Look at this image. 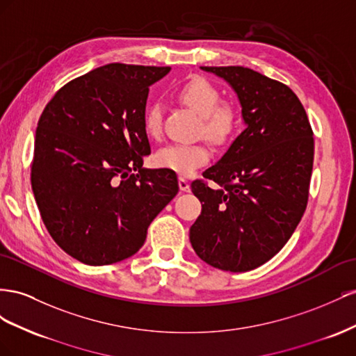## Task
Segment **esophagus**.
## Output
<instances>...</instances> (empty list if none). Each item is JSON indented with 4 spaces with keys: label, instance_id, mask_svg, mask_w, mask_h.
Returning <instances> with one entry per match:
<instances>
[{
    "label": "esophagus",
    "instance_id": "obj_1",
    "mask_svg": "<svg viewBox=\"0 0 356 356\" xmlns=\"http://www.w3.org/2000/svg\"><path fill=\"white\" fill-rule=\"evenodd\" d=\"M179 188H180V191H184V192H189L191 191V185H189V181L185 179V177H179Z\"/></svg>",
    "mask_w": 356,
    "mask_h": 356
}]
</instances>
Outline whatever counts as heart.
<instances>
[{"label": "heart", "instance_id": "heart-1", "mask_svg": "<svg viewBox=\"0 0 356 356\" xmlns=\"http://www.w3.org/2000/svg\"><path fill=\"white\" fill-rule=\"evenodd\" d=\"M179 98L202 118V134L215 143H227L238 127V113L234 106L220 104L219 89L202 77H194L180 88ZM145 128L149 136H158L162 128L161 103L150 104L145 115ZM211 150L206 143L168 145L158 150L155 164L161 168L192 175L197 168L207 164Z\"/></svg>", "mask_w": 356, "mask_h": 356}]
</instances>
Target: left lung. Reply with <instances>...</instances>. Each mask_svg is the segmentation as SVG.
Segmentation results:
<instances>
[{"instance_id":"obj_1","label":"left lung","mask_w":356,"mask_h":356,"mask_svg":"<svg viewBox=\"0 0 356 356\" xmlns=\"http://www.w3.org/2000/svg\"><path fill=\"white\" fill-rule=\"evenodd\" d=\"M234 89L246 129L192 181L201 215L189 229L209 266L240 273L286 245L307 206L314 141L301 101L277 80L245 67H201Z\"/></svg>"}]
</instances>
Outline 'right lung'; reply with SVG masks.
I'll return each mask as SVG.
<instances>
[{
	"mask_svg": "<svg viewBox=\"0 0 356 356\" xmlns=\"http://www.w3.org/2000/svg\"><path fill=\"white\" fill-rule=\"evenodd\" d=\"M170 70L95 68L60 88L38 119L31 186L40 215L56 245L88 266L133 257L179 192L175 171L143 167L149 86Z\"/></svg>",
	"mask_w": 356,
	"mask_h": 356,
	"instance_id": "obj_1",
	"label": "right lung"
}]
</instances>
